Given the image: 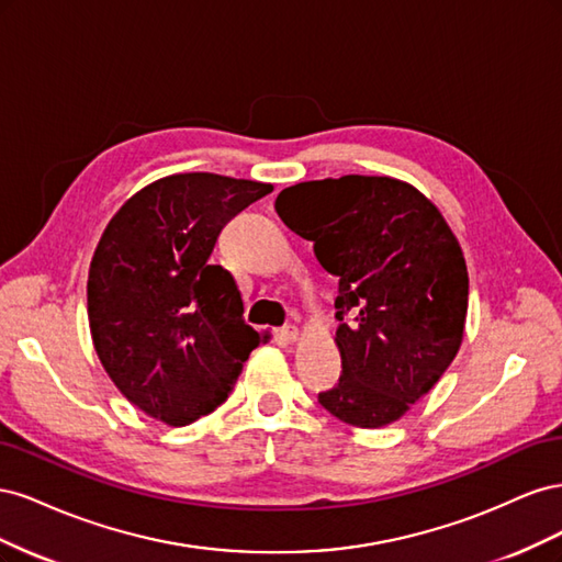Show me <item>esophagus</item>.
I'll return each instance as SVG.
<instances>
[{"label": "esophagus", "instance_id": "obj_1", "mask_svg": "<svg viewBox=\"0 0 562 562\" xmlns=\"http://www.w3.org/2000/svg\"><path fill=\"white\" fill-rule=\"evenodd\" d=\"M297 328L295 326H283V328H279L277 330V337L281 339V342H288V345H291V342H295V339H297Z\"/></svg>", "mask_w": 562, "mask_h": 562}]
</instances>
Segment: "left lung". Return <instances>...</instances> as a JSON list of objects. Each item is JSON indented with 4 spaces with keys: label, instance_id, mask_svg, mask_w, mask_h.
<instances>
[{
    "label": "left lung",
    "instance_id": "obj_1",
    "mask_svg": "<svg viewBox=\"0 0 562 562\" xmlns=\"http://www.w3.org/2000/svg\"><path fill=\"white\" fill-rule=\"evenodd\" d=\"M274 206L339 279L342 375L318 403L361 429L401 419L462 345L469 274L452 229L413 184L386 176L300 182Z\"/></svg>",
    "mask_w": 562,
    "mask_h": 562
}]
</instances>
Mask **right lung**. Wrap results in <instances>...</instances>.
Wrapping results in <instances>:
<instances>
[{
	"label": "right lung",
	"mask_w": 562,
	"mask_h": 562,
	"mask_svg": "<svg viewBox=\"0 0 562 562\" xmlns=\"http://www.w3.org/2000/svg\"><path fill=\"white\" fill-rule=\"evenodd\" d=\"M274 187L215 173L147 184L110 220L89 269L98 359L143 413L184 427L225 403L267 335L211 252L229 220Z\"/></svg>",
	"instance_id": "obj_1"
}]
</instances>
